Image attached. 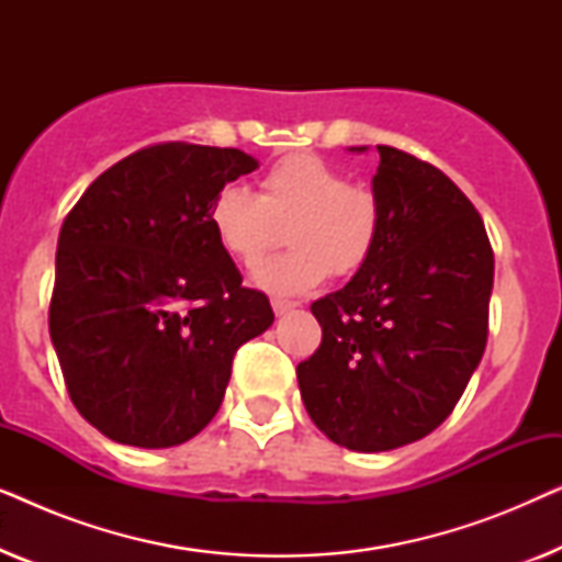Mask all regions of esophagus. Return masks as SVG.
Returning <instances> with one entry per match:
<instances>
[{
	"label": "esophagus",
	"mask_w": 562,
	"mask_h": 562,
	"mask_svg": "<svg viewBox=\"0 0 562 562\" xmlns=\"http://www.w3.org/2000/svg\"><path fill=\"white\" fill-rule=\"evenodd\" d=\"M271 306H273V312H276V317H283V314H286V312H291V310H294V302H283V299H273V302H271Z\"/></svg>",
	"instance_id": "1"
}]
</instances>
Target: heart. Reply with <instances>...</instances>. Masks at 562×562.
<instances>
[{"label": "heart", "mask_w": 562, "mask_h": 562, "mask_svg": "<svg viewBox=\"0 0 562 562\" xmlns=\"http://www.w3.org/2000/svg\"><path fill=\"white\" fill-rule=\"evenodd\" d=\"M210 227L220 248L243 266H256L289 227L294 250L252 271V283L279 296L312 291L329 271L350 276L373 256L381 237V202L368 187L350 183L312 153L281 158L260 179V194L222 187L210 204Z\"/></svg>", "instance_id": "b5f03b06"}]
</instances>
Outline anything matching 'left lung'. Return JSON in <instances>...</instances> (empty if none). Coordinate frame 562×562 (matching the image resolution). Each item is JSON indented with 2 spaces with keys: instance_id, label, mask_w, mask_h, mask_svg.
<instances>
[{
  "instance_id": "obj_1",
  "label": "left lung",
  "mask_w": 562,
  "mask_h": 562,
  "mask_svg": "<svg viewBox=\"0 0 562 562\" xmlns=\"http://www.w3.org/2000/svg\"><path fill=\"white\" fill-rule=\"evenodd\" d=\"M375 148L379 245L312 304L322 345L296 366L314 425L358 452L417 442L450 417L486 350L494 289V250L471 199L440 168Z\"/></svg>"
}]
</instances>
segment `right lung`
Here are the masks:
<instances>
[{"label": "right lung", "instance_id": "1", "mask_svg": "<svg viewBox=\"0 0 562 562\" xmlns=\"http://www.w3.org/2000/svg\"><path fill=\"white\" fill-rule=\"evenodd\" d=\"M256 168L237 148L150 145L64 220L50 340L74 406L110 440L156 450L202 432L237 348L273 325L206 220L214 194Z\"/></svg>", "mask_w": 562, "mask_h": 562}]
</instances>
